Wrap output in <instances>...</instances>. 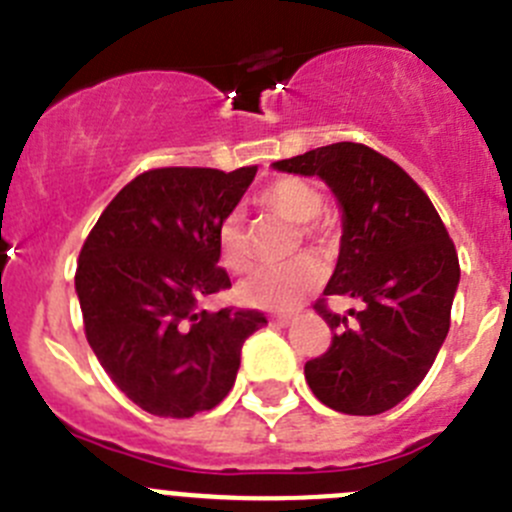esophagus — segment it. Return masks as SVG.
I'll return each instance as SVG.
<instances>
[{"label": "esophagus", "instance_id": "obj_1", "mask_svg": "<svg viewBox=\"0 0 512 512\" xmlns=\"http://www.w3.org/2000/svg\"><path fill=\"white\" fill-rule=\"evenodd\" d=\"M271 324H274V326H291V324H294V316H274V319H271Z\"/></svg>", "mask_w": 512, "mask_h": 512}]
</instances>
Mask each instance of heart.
Segmentation results:
<instances>
[{"label":"heart","mask_w":512,"mask_h":512,"mask_svg":"<svg viewBox=\"0 0 512 512\" xmlns=\"http://www.w3.org/2000/svg\"><path fill=\"white\" fill-rule=\"evenodd\" d=\"M256 203L264 211L286 221L299 223V236L314 246H326L332 236V223L321 213L324 198L314 183L296 175H284L256 193ZM216 243L221 264L228 271L243 274L253 266V248L246 223L238 211L226 213L216 228ZM321 271L311 259H294L289 264L271 266L241 286V299L248 306L269 311H291L319 286Z\"/></svg>","instance_id":"1"}]
</instances>
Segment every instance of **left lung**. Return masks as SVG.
I'll use <instances>...</instances> for the list:
<instances>
[{
    "label": "left lung",
    "mask_w": 512,
    "mask_h": 512,
    "mask_svg": "<svg viewBox=\"0 0 512 512\" xmlns=\"http://www.w3.org/2000/svg\"><path fill=\"white\" fill-rule=\"evenodd\" d=\"M274 168L319 175L344 211L337 269L314 304L334 337L306 362V382L344 415L392 410L425 379L447 337L460 281L455 243L427 193L369 145H324ZM332 295L363 306L334 315L325 306Z\"/></svg>",
    "instance_id": "1"
}]
</instances>
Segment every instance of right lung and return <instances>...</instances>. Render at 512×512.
I'll return each instance as SVG.
<instances>
[{"label":"right lung","mask_w":512,"mask_h":512,"mask_svg":"<svg viewBox=\"0 0 512 512\" xmlns=\"http://www.w3.org/2000/svg\"><path fill=\"white\" fill-rule=\"evenodd\" d=\"M256 165L153 168L102 211L77 259L85 337L107 377L140 410L193 417L231 392L241 347L266 316L203 309L231 289L216 228L251 186Z\"/></svg>","instance_id":"obj_1"}]
</instances>
